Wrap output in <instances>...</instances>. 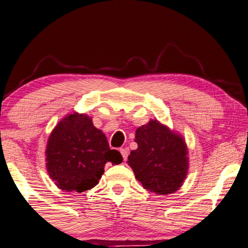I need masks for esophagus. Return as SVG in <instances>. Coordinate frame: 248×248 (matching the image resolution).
Masks as SVG:
<instances>
[{"mask_svg":"<svg viewBox=\"0 0 248 248\" xmlns=\"http://www.w3.org/2000/svg\"><path fill=\"white\" fill-rule=\"evenodd\" d=\"M120 153L122 155V157H124V161H127L128 153H129V151H128L127 148H120Z\"/></svg>","mask_w":248,"mask_h":248,"instance_id":"34e87169","label":"esophagus"}]
</instances>
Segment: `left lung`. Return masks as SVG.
<instances>
[{
	"instance_id": "obj_1",
	"label": "left lung",
	"mask_w": 248,
	"mask_h": 248,
	"mask_svg": "<svg viewBox=\"0 0 248 248\" xmlns=\"http://www.w3.org/2000/svg\"><path fill=\"white\" fill-rule=\"evenodd\" d=\"M127 163L145 189L158 195L177 191L188 171V150L181 135L170 130L157 120L137 128Z\"/></svg>"
}]
</instances>
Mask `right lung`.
I'll return each mask as SVG.
<instances>
[{"label":"right lung","mask_w":248,"mask_h":248,"mask_svg":"<svg viewBox=\"0 0 248 248\" xmlns=\"http://www.w3.org/2000/svg\"><path fill=\"white\" fill-rule=\"evenodd\" d=\"M46 170L55 185L69 193L96 186L107 162H122L120 152L111 150L107 136L85 113L67 115L49 135L45 150Z\"/></svg>","instance_id":"1"}]
</instances>
